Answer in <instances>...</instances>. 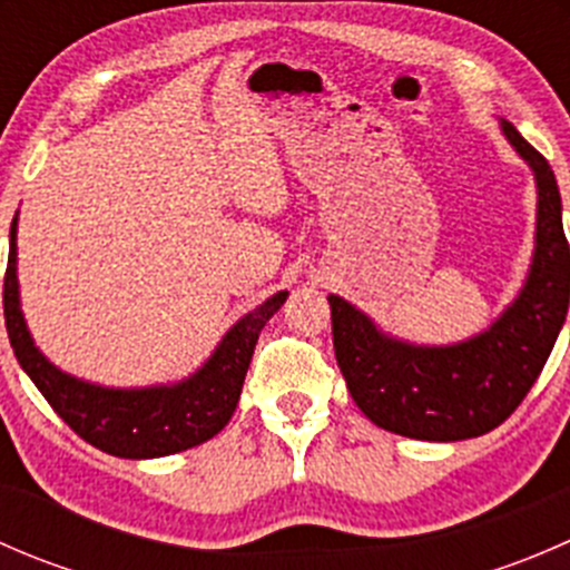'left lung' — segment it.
Here are the masks:
<instances>
[{"instance_id": "1", "label": "left lung", "mask_w": 570, "mask_h": 570, "mask_svg": "<svg viewBox=\"0 0 570 570\" xmlns=\"http://www.w3.org/2000/svg\"><path fill=\"white\" fill-rule=\"evenodd\" d=\"M502 129L538 181V248L519 301L485 333L455 347H413L383 336L331 295L333 350L350 396L370 422L422 441L491 433L530 394L568 314L570 248L554 170L513 124Z\"/></svg>"}]
</instances>
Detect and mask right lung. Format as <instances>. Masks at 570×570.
Instances as JSON below:
<instances>
[{
	"label": "right lung",
	"instance_id": "add662e5",
	"mask_svg": "<svg viewBox=\"0 0 570 570\" xmlns=\"http://www.w3.org/2000/svg\"><path fill=\"white\" fill-rule=\"evenodd\" d=\"M284 301L286 292H278L248 317L239 320L226 333L215 355L206 361L204 370L178 386L137 389V392L90 386L51 366L32 344L21 317L19 284H16V217L10 226V256L2 289L10 347L21 370L32 377L57 416L79 439L115 458L174 455L220 433L239 402L258 333L264 322L284 306Z\"/></svg>",
	"mask_w": 570,
	"mask_h": 570
}]
</instances>
